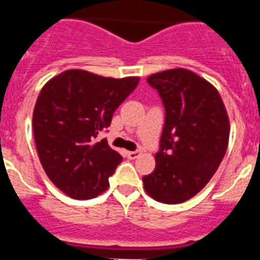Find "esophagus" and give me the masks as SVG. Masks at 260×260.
I'll list each match as a JSON object with an SVG mask.
<instances>
[{"label":"esophagus","mask_w":260,"mask_h":260,"mask_svg":"<svg viewBox=\"0 0 260 260\" xmlns=\"http://www.w3.org/2000/svg\"><path fill=\"white\" fill-rule=\"evenodd\" d=\"M140 154H142V151H140V150L128 151V152H126V156H128V159H136Z\"/></svg>","instance_id":"obj_1"}]
</instances>
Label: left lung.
Wrapping results in <instances>:
<instances>
[{
	"mask_svg": "<svg viewBox=\"0 0 260 260\" xmlns=\"http://www.w3.org/2000/svg\"><path fill=\"white\" fill-rule=\"evenodd\" d=\"M165 106L155 170L143 177L156 201L179 204L194 197L220 166L230 139V120L220 94L185 69L147 78Z\"/></svg>",
	"mask_w": 260,
	"mask_h": 260,
	"instance_id": "1",
	"label": "left lung"
}]
</instances>
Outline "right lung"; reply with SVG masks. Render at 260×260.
I'll list each match as a JSON object with an SVG mask.
<instances>
[{
    "instance_id": "obj_1",
    "label": "right lung",
    "mask_w": 260,
    "mask_h": 260,
    "mask_svg": "<svg viewBox=\"0 0 260 260\" xmlns=\"http://www.w3.org/2000/svg\"><path fill=\"white\" fill-rule=\"evenodd\" d=\"M139 78H105L67 70L44 85L35 105L34 136L42 166L58 189L75 200L105 191L122 156L101 132Z\"/></svg>"
}]
</instances>
